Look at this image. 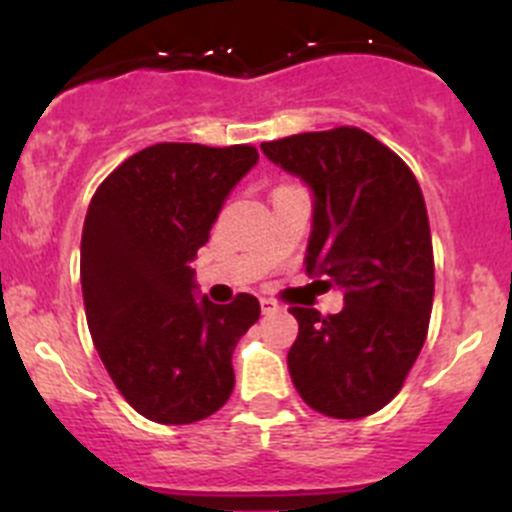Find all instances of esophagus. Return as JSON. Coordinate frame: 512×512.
Returning a JSON list of instances; mask_svg holds the SVG:
<instances>
[{
  "mask_svg": "<svg viewBox=\"0 0 512 512\" xmlns=\"http://www.w3.org/2000/svg\"><path fill=\"white\" fill-rule=\"evenodd\" d=\"M260 307H262V314H272V312H277V309H280V304H277L275 299L262 297L260 299Z\"/></svg>",
  "mask_w": 512,
  "mask_h": 512,
  "instance_id": "1",
  "label": "esophagus"
}]
</instances>
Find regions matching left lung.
Wrapping results in <instances>:
<instances>
[{
    "mask_svg": "<svg viewBox=\"0 0 512 512\" xmlns=\"http://www.w3.org/2000/svg\"><path fill=\"white\" fill-rule=\"evenodd\" d=\"M262 153L312 190L307 275L344 292L339 314L292 307L287 354L304 404L332 418L384 409L414 366L433 307V247L414 173L361 128L299 133Z\"/></svg>",
    "mask_w": 512,
    "mask_h": 512,
    "instance_id": "obj_1",
    "label": "left lung"
}]
</instances>
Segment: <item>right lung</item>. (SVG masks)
<instances>
[{
    "instance_id": "obj_1",
    "label": "right lung",
    "mask_w": 512,
    "mask_h": 512,
    "mask_svg": "<svg viewBox=\"0 0 512 512\" xmlns=\"http://www.w3.org/2000/svg\"><path fill=\"white\" fill-rule=\"evenodd\" d=\"M257 160L252 146L156 143L91 198L81 235L86 322L123 399L156 423L203 421L232 394V352L260 302L198 297L190 262Z\"/></svg>"
}]
</instances>
